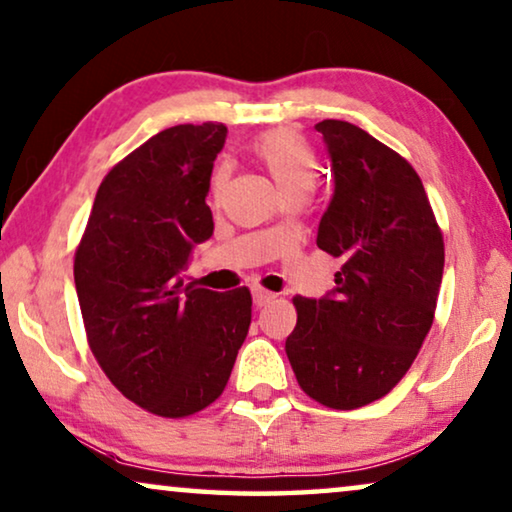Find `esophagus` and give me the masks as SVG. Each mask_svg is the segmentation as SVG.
<instances>
[{"label":"esophagus","instance_id":"esophagus-1","mask_svg":"<svg viewBox=\"0 0 512 512\" xmlns=\"http://www.w3.org/2000/svg\"><path fill=\"white\" fill-rule=\"evenodd\" d=\"M274 298H277V295L270 293V291H265V288H254V302H256V307L270 305V302H272Z\"/></svg>","mask_w":512,"mask_h":512}]
</instances>
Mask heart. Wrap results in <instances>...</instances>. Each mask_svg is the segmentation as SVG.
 <instances>
[{
	"mask_svg": "<svg viewBox=\"0 0 512 512\" xmlns=\"http://www.w3.org/2000/svg\"><path fill=\"white\" fill-rule=\"evenodd\" d=\"M251 154L261 164L265 173L270 175L274 187L281 196L291 194H309L318 180V159L314 150L300 133L288 129H272L263 133L261 138L251 145ZM228 182V168L217 166L210 180L212 198H219L221 189Z\"/></svg>",
	"mask_w": 512,
	"mask_h": 512,
	"instance_id": "heart-1",
	"label": "heart"
}]
</instances>
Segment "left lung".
<instances>
[{
	"mask_svg": "<svg viewBox=\"0 0 512 512\" xmlns=\"http://www.w3.org/2000/svg\"><path fill=\"white\" fill-rule=\"evenodd\" d=\"M316 131L335 175L316 244L342 270L325 298H293L298 323L286 355L311 399L351 411L409 372L432 328L446 254L409 161L351 122L323 120Z\"/></svg>",
	"mask_w": 512,
	"mask_h": 512,
	"instance_id": "8db88e82",
	"label": "left lung"
}]
</instances>
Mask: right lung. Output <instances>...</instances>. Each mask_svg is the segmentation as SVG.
Instances as JSON below:
<instances>
[{
	"mask_svg": "<svg viewBox=\"0 0 512 512\" xmlns=\"http://www.w3.org/2000/svg\"><path fill=\"white\" fill-rule=\"evenodd\" d=\"M228 129L159 131L110 168L73 258L87 344L124 397L187 418L224 392L249 332L247 286L184 284L191 249L214 231L205 203Z\"/></svg>",
	"mask_w": 512,
	"mask_h": 512,
	"instance_id": "obj_1",
	"label": "right lung"
}]
</instances>
